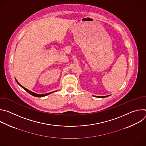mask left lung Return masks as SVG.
Here are the masks:
<instances>
[{"instance_id":"8db88e82","label":"left lung","mask_w":146,"mask_h":146,"mask_svg":"<svg viewBox=\"0 0 146 146\" xmlns=\"http://www.w3.org/2000/svg\"><path fill=\"white\" fill-rule=\"evenodd\" d=\"M108 96H96V97H98V98H106V97H108Z\"/></svg>"}]
</instances>
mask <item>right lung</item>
Instances as JSON below:
<instances>
[{
  "instance_id": "obj_1",
  "label": "right lung",
  "mask_w": 146,
  "mask_h": 146,
  "mask_svg": "<svg viewBox=\"0 0 146 146\" xmlns=\"http://www.w3.org/2000/svg\"><path fill=\"white\" fill-rule=\"evenodd\" d=\"M16 81L17 82L18 84L23 89H24L26 91H27L29 94H31V95H33V96H36V97H43V96H46V95H49V94H50L51 93V92H50V93H48V94H36V93H34V92H32V91H31L27 90V88H24V87H23L21 85L19 84V82L17 81V80H16Z\"/></svg>"
}]
</instances>
